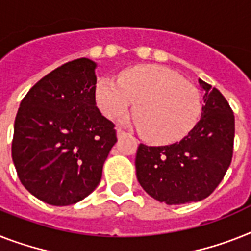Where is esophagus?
I'll return each mask as SVG.
<instances>
[{"label":"esophagus","instance_id":"obj_1","mask_svg":"<svg viewBox=\"0 0 251 251\" xmlns=\"http://www.w3.org/2000/svg\"><path fill=\"white\" fill-rule=\"evenodd\" d=\"M124 135H126L125 130H122V129L117 130V136H119V138H121V136H124Z\"/></svg>","mask_w":251,"mask_h":251}]
</instances>
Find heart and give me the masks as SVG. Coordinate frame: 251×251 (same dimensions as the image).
I'll list each match as a JSON object with an SVG mask.
<instances>
[{
  "mask_svg": "<svg viewBox=\"0 0 251 251\" xmlns=\"http://www.w3.org/2000/svg\"><path fill=\"white\" fill-rule=\"evenodd\" d=\"M97 104L109 120L125 115L136 103L134 115L142 135L153 143H173L195 127L201 115V98L192 83L161 66L126 69L119 81L101 78Z\"/></svg>",
  "mask_w": 251,
  "mask_h": 251,
  "instance_id": "1",
  "label": "heart"
}]
</instances>
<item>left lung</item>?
Returning <instances> with one entry per match:
<instances>
[{"label":"left lung","instance_id":"1","mask_svg":"<svg viewBox=\"0 0 251 251\" xmlns=\"http://www.w3.org/2000/svg\"><path fill=\"white\" fill-rule=\"evenodd\" d=\"M201 119L180 142L139 144L136 178L151 197L168 205L206 199L225 178L233 156L235 115L222 93L202 79Z\"/></svg>","mask_w":251,"mask_h":251}]
</instances>
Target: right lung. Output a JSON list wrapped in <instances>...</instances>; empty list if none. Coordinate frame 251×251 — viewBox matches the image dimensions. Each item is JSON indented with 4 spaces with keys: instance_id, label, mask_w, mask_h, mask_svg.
<instances>
[{
    "instance_id": "add662e5",
    "label": "right lung",
    "mask_w": 251,
    "mask_h": 251,
    "mask_svg": "<svg viewBox=\"0 0 251 251\" xmlns=\"http://www.w3.org/2000/svg\"><path fill=\"white\" fill-rule=\"evenodd\" d=\"M97 64L75 59L46 75L20 103L11 156L22 184L54 206L89 196L117 142L95 101Z\"/></svg>"
}]
</instances>
